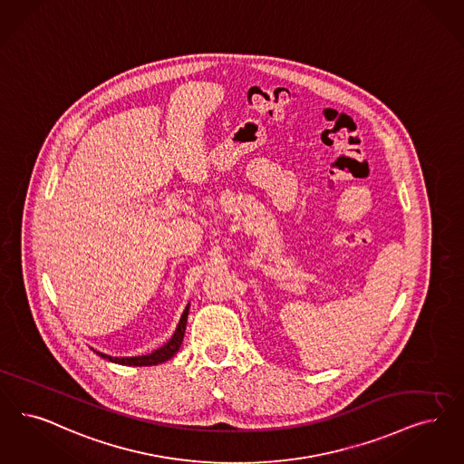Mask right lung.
Masks as SVG:
<instances>
[{"label":"right lung","mask_w":464,"mask_h":464,"mask_svg":"<svg viewBox=\"0 0 464 464\" xmlns=\"http://www.w3.org/2000/svg\"><path fill=\"white\" fill-rule=\"evenodd\" d=\"M188 311H189V305H186L183 315H181V319H179V324H178L176 332L172 334V338L167 342L166 345H162L160 349H157V351H153L151 353H147V355H136V357H111V355L96 353V351H93V353H98L100 357H103V359H107V361H111V362L124 364V366H155V364H162V362L169 361L174 353H178L179 347H181V343H183L186 323H188Z\"/></svg>","instance_id":"obj_1"}]
</instances>
